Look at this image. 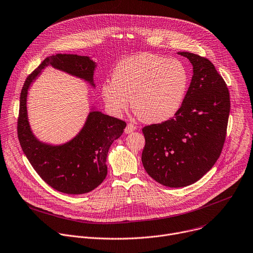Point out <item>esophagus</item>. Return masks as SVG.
Here are the masks:
<instances>
[{
	"instance_id": "esophagus-1",
	"label": "esophagus",
	"mask_w": 253,
	"mask_h": 253,
	"mask_svg": "<svg viewBox=\"0 0 253 253\" xmlns=\"http://www.w3.org/2000/svg\"><path fill=\"white\" fill-rule=\"evenodd\" d=\"M135 129H136V126H135L133 123H128L127 126H126V128H125V133H126V134L131 133V132H133Z\"/></svg>"
}]
</instances>
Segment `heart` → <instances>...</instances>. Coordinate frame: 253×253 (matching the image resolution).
<instances>
[{"mask_svg": "<svg viewBox=\"0 0 253 253\" xmlns=\"http://www.w3.org/2000/svg\"><path fill=\"white\" fill-rule=\"evenodd\" d=\"M189 72L181 61L142 53L122 59L112 81L102 84V96L115 113L131 107L142 121L160 123L173 117L185 101Z\"/></svg>", "mask_w": 253, "mask_h": 253, "instance_id": "heart-1", "label": "heart"}]
</instances>
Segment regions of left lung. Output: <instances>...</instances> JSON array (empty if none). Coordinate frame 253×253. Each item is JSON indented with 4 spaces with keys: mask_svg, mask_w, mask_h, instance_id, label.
Wrapping results in <instances>:
<instances>
[{
    "mask_svg": "<svg viewBox=\"0 0 253 253\" xmlns=\"http://www.w3.org/2000/svg\"><path fill=\"white\" fill-rule=\"evenodd\" d=\"M194 75L180 109L162 123L142 128V165L157 182L169 188L192 185L219 158L226 139L230 95L214 64L191 52Z\"/></svg>",
    "mask_w": 253,
    "mask_h": 253,
    "instance_id": "8db88e82",
    "label": "left lung"
}]
</instances>
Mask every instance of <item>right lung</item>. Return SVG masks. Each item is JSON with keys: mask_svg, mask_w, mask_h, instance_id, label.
<instances>
[{"mask_svg": "<svg viewBox=\"0 0 253 253\" xmlns=\"http://www.w3.org/2000/svg\"><path fill=\"white\" fill-rule=\"evenodd\" d=\"M48 65L90 83L96 67L87 56L77 54H56L45 58L23 84L17 121L18 139L29 163L48 186L70 195L88 193L105 179L109 147L122 135L126 122L93 111L83 130L68 143L50 146L36 140L27 120V90L40 71Z\"/></svg>", "mask_w": 253, "mask_h": 253, "instance_id": "obj_1", "label": "right lung"}]
</instances>
